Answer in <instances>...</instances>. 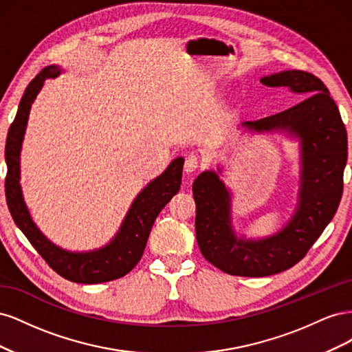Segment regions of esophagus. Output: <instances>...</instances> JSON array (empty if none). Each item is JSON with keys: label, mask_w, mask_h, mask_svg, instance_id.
<instances>
[{"label": "esophagus", "mask_w": 352, "mask_h": 352, "mask_svg": "<svg viewBox=\"0 0 352 352\" xmlns=\"http://www.w3.org/2000/svg\"><path fill=\"white\" fill-rule=\"evenodd\" d=\"M198 166H199V160H198V157L195 155V154H189L188 157H186V160H185V172L189 175V173H194L195 170L198 168Z\"/></svg>", "instance_id": "obj_1"}]
</instances>
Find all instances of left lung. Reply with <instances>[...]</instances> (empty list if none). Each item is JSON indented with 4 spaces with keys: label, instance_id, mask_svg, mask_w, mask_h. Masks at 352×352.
<instances>
[{
    "label": "left lung",
    "instance_id": "left-lung-1",
    "mask_svg": "<svg viewBox=\"0 0 352 352\" xmlns=\"http://www.w3.org/2000/svg\"><path fill=\"white\" fill-rule=\"evenodd\" d=\"M261 83L287 88L302 98L278 114L242 123L250 131L283 129L300 138L302 170L295 216L267 239H238L230 226V197L219 176L202 172L192 186L201 254L221 272L247 278L285 272L305 257L338 210L348 158L345 124L320 79L308 72L286 70L263 78Z\"/></svg>",
    "mask_w": 352,
    "mask_h": 352
}]
</instances>
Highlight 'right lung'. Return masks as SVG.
Returning <instances> with one entry per match:
<instances>
[{
  "instance_id": "add662e5",
  "label": "right lung",
  "mask_w": 352,
  "mask_h": 352,
  "mask_svg": "<svg viewBox=\"0 0 352 352\" xmlns=\"http://www.w3.org/2000/svg\"><path fill=\"white\" fill-rule=\"evenodd\" d=\"M60 72L57 66L42 69L38 76L28 85L20 100L17 114L10 126L6 141V199L14 223L52 270L70 282L88 285L102 283L123 278L140 263L157 216L173 195L179 192L185 160L182 157L173 160L166 172L154 179L136 197L119 233L107 247L82 254L69 252L56 247L42 235L29 216L19 184V158L30 105L41 91L44 80L58 76Z\"/></svg>"
}]
</instances>
